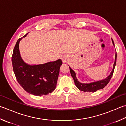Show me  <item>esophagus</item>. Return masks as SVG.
Instances as JSON below:
<instances>
[{"label":"esophagus","mask_w":126,"mask_h":126,"mask_svg":"<svg viewBox=\"0 0 126 126\" xmlns=\"http://www.w3.org/2000/svg\"><path fill=\"white\" fill-rule=\"evenodd\" d=\"M62 60L63 62H66L68 61V57L65 56H63L62 57Z\"/></svg>","instance_id":"1"}]
</instances>
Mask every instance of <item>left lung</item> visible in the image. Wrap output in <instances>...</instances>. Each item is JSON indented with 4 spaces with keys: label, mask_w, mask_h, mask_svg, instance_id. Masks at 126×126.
<instances>
[{
    "label": "left lung",
    "mask_w": 126,
    "mask_h": 126,
    "mask_svg": "<svg viewBox=\"0 0 126 126\" xmlns=\"http://www.w3.org/2000/svg\"><path fill=\"white\" fill-rule=\"evenodd\" d=\"M112 41V43L115 46V44L114 43V41ZM116 58H117V53H116L115 55V63L114 64V68H113V69L111 72L110 74L108 76V77L105 79L97 81V82H92L90 83H82L80 82L77 79V78L76 77V74L74 72V71L73 70L71 69L69 67L70 71V74L72 76V77L74 81L76 87L78 88L79 90L80 91H83V92H96L97 90H99L100 89H102V88L105 87L107 85L108 83L109 82L110 80L111 79L113 74H114V71L115 69V67L116 65Z\"/></svg>",
    "instance_id": "1"
}]
</instances>
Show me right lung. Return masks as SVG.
<instances>
[{
    "label": "right lung",
    "mask_w": 126,
    "mask_h": 126,
    "mask_svg": "<svg viewBox=\"0 0 126 126\" xmlns=\"http://www.w3.org/2000/svg\"><path fill=\"white\" fill-rule=\"evenodd\" d=\"M27 35V34L23 38ZM22 39L17 40L11 57L16 79L23 89L30 94L36 96L48 94L55 90L62 61L59 59L44 64H27L22 60L19 53V43Z\"/></svg>",
    "instance_id": "right-lung-1"
}]
</instances>
